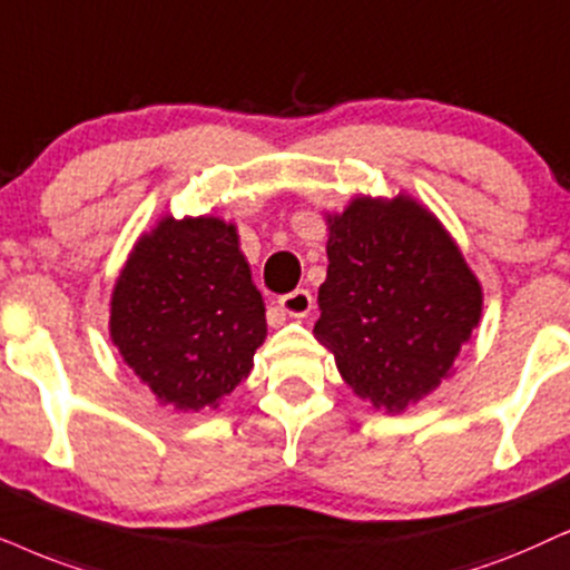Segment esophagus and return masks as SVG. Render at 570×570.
I'll use <instances>...</instances> for the list:
<instances>
[{
  "label": "esophagus",
  "instance_id": "1",
  "mask_svg": "<svg viewBox=\"0 0 570 570\" xmlns=\"http://www.w3.org/2000/svg\"><path fill=\"white\" fill-rule=\"evenodd\" d=\"M278 307L294 315V318H305L309 309H313V294L307 289H294L278 299Z\"/></svg>",
  "mask_w": 570,
  "mask_h": 570
}]
</instances>
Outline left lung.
Instances as JSON below:
<instances>
[{"mask_svg":"<svg viewBox=\"0 0 570 570\" xmlns=\"http://www.w3.org/2000/svg\"><path fill=\"white\" fill-rule=\"evenodd\" d=\"M315 336L363 400L400 413L452 368L481 318V286L434 215L360 197L328 218Z\"/></svg>","mask_w":570,"mask_h":570,"instance_id":"obj_1","label":"left lung"}]
</instances>
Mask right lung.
<instances>
[{
    "instance_id": "obj_1",
    "label": "right lung",
    "mask_w": 570,
    "mask_h": 570,
    "mask_svg": "<svg viewBox=\"0 0 570 570\" xmlns=\"http://www.w3.org/2000/svg\"><path fill=\"white\" fill-rule=\"evenodd\" d=\"M110 334L136 376L178 410L218 407L249 376L265 305L234 226L165 218L112 292Z\"/></svg>"
}]
</instances>
